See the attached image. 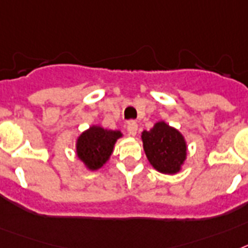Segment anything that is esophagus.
<instances>
[{
	"mask_svg": "<svg viewBox=\"0 0 248 248\" xmlns=\"http://www.w3.org/2000/svg\"><path fill=\"white\" fill-rule=\"evenodd\" d=\"M126 129H128V132L130 136H136L137 130H138V124H137V122H134V120H129Z\"/></svg>",
	"mask_w": 248,
	"mask_h": 248,
	"instance_id": "obj_1",
	"label": "esophagus"
}]
</instances>
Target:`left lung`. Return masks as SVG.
<instances>
[{"instance_id": "8db88e82", "label": "left lung", "mask_w": 248, "mask_h": 248, "mask_svg": "<svg viewBox=\"0 0 248 248\" xmlns=\"http://www.w3.org/2000/svg\"><path fill=\"white\" fill-rule=\"evenodd\" d=\"M143 148L151 165L163 173L177 172L186 158V143L176 129L159 122L142 133Z\"/></svg>"}]
</instances>
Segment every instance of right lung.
I'll list each match as a JSON object with an SVG mask.
<instances>
[{
    "mask_svg": "<svg viewBox=\"0 0 248 248\" xmlns=\"http://www.w3.org/2000/svg\"><path fill=\"white\" fill-rule=\"evenodd\" d=\"M122 137L119 130H105L91 126L77 140V155L90 170L100 169L109 159L116 139Z\"/></svg>",
    "mask_w": 248,
    "mask_h": 248,
    "instance_id": "add662e5",
    "label": "right lung"
}]
</instances>
